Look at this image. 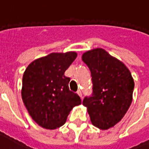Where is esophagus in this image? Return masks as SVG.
I'll return each mask as SVG.
<instances>
[{"label":"esophagus","mask_w":149,"mask_h":149,"mask_svg":"<svg viewBox=\"0 0 149 149\" xmlns=\"http://www.w3.org/2000/svg\"><path fill=\"white\" fill-rule=\"evenodd\" d=\"M77 94L79 95V96H80V97H81V98H82V92H81V89H79V90L77 91Z\"/></svg>","instance_id":"34e87169"}]
</instances>
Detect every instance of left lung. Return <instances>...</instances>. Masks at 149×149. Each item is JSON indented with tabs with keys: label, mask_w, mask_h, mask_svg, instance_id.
Listing matches in <instances>:
<instances>
[{
	"label": "left lung",
	"mask_w": 149,
	"mask_h": 149,
	"mask_svg": "<svg viewBox=\"0 0 149 149\" xmlns=\"http://www.w3.org/2000/svg\"><path fill=\"white\" fill-rule=\"evenodd\" d=\"M83 61L91 72L93 93L85 97L92 124L100 129H109L124 117L130 107L134 81L128 68L102 49L84 52Z\"/></svg>",
	"instance_id": "left-lung-1"
}]
</instances>
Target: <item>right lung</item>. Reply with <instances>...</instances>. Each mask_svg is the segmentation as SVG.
<instances>
[{
  "label": "right lung",
  "instance_id": "1",
  "mask_svg": "<svg viewBox=\"0 0 149 149\" xmlns=\"http://www.w3.org/2000/svg\"><path fill=\"white\" fill-rule=\"evenodd\" d=\"M74 52L50 53L34 61L23 75L21 96L29 115L42 128L55 129L66 121L72 108L81 104L69 90L65 72L77 57Z\"/></svg>",
  "mask_w": 149,
  "mask_h": 149
}]
</instances>
